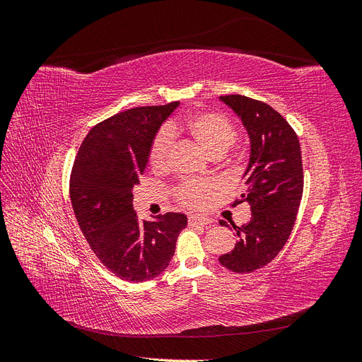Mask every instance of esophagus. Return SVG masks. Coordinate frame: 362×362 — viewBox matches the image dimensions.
Here are the masks:
<instances>
[{
  "label": "esophagus",
  "mask_w": 362,
  "mask_h": 362,
  "mask_svg": "<svg viewBox=\"0 0 362 362\" xmlns=\"http://www.w3.org/2000/svg\"><path fill=\"white\" fill-rule=\"evenodd\" d=\"M208 223H211V221L210 218H206V217H199V216H193V214H190L189 216V225L190 226H196V225H208Z\"/></svg>",
  "instance_id": "34e87169"
}]
</instances>
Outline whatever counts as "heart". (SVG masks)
Masks as SVG:
<instances>
[{"mask_svg": "<svg viewBox=\"0 0 362 362\" xmlns=\"http://www.w3.org/2000/svg\"><path fill=\"white\" fill-rule=\"evenodd\" d=\"M177 125L170 124L169 128H163L152 140L149 149V164L156 170H163L169 166L170 151L173 145V134ZM187 128L192 137L208 152L216 157L222 156L237 140V129L229 120L217 113H198L187 120ZM216 190V184L206 180L182 181L173 189L175 196L185 206H201Z\"/></svg>", "mask_w": 362, "mask_h": 362, "instance_id": "obj_1", "label": "heart"}]
</instances>
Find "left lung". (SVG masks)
Returning <instances> with one entry per match:
<instances>
[{
    "label": "left lung",
    "instance_id": "obj_1",
    "mask_svg": "<svg viewBox=\"0 0 362 362\" xmlns=\"http://www.w3.org/2000/svg\"><path fill=\"white\" fill-rule=\"evenodd\" d=\"M242 119L250 140L245 170L246 192L233 205L249 202L252 217L242 226L234 249L218 257L235 273H250L275 258L291 234L303 193L302 154L298 134L276 110L242 95L221 96ZM222 226L229 225L221 221Z\"/></svg>",
    "mask_w": 362,
    "mask_h": 362
}]
</instances>
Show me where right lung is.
I'll return each instance as SVG.
<instances>
[{"label":"right lung","mask_w":362,"mask_h":362,"mask_svg":"<svg viewBox=\"0 0 362 362\" xmlns=\"http://www.w3.org/2000/svg\"><path fill=\"white\" fill-rule=\"evenodd\" d=\"M180 105L136 107L95 125L75 157L69 194L87 243L120 279L144 282L166 270L187 216L139 221L133 187L144 175L158 128Z\"/></svg>","instance_id":"1"}]
</instances>
